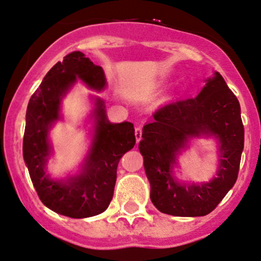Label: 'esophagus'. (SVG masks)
<instances>
[{
	"mask_svg": "<svg viewBox=\"0 0 261 261\" xmlns=\"http://www.w3.org/2000/svg\"><path fill=\"white\" fill-rule=\"evenodd\" d=\"M135 136H136V141L140 142L142 138V127L137 126L136 130H135Z\"/></svg>",
	"mask_w": 261,
	"mask_h": 261,
	"instance_id": "1",
	"label": "esophagus"
}]
</instances>
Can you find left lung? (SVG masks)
Returning a JSON list of instances; mask_svg holds the SVG:
<instances>
[{
  "instance_id": "obj_1",
  "label": "left lung",
  "mask_w": 261,
  "mask_h": 261,
  "mask_svg": "<svg viewBox=\"0 0 261 261\" xmlns=\"http://www.w3.org/2000/svg\"><path fill=\"white\" fill-rule=\"evenodd\" d=\"M144 125L138 144L150 183V200L160 212L206 216L236 183L245 128L237 97L216 72L196 97L165 105ZM213 136L220 143L217 176L207 184H180L173 176L176 155L194 137Z\"/></svg>"
}]
</instances>
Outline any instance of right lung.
Segmentation results:
<instances>
[{"instance_id":"right-lung-1","label":"right lung","mask_w":261,"mask_h":261,"mask_svg":"<svg viewBox=\"0 0 261 261\" xmlns=\"http://www.w3.org/2000/svg\"><path fill=\"white\" fill-rule=\"evenodd\" d=\"M79 81L90 89L106 88L101 66L95 65L81 51L66 55L45 74L29 101L22 155L30 177L43 204L70 218H88L107 210L114 193L120 158L136 143L134 124H112L105 102L95 98L94 136L82 172L65 180L51 179L47 161L51 153L49 131L60 119L61 101Z\"/></svg>"}]
</instances>
